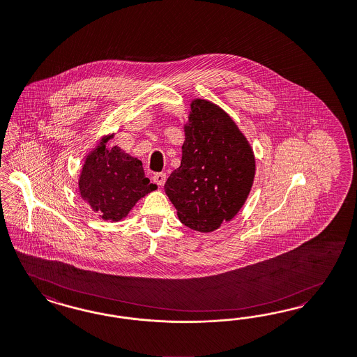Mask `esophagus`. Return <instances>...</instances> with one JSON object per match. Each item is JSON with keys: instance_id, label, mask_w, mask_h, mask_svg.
Here are the masks:
<instances>
[{"instance_id": "obj_1", "label": "esophagus", "mask_w": 357, "mask_h": 357, "mask_svg": "<svg viewBox=\"0 0 357 357\" xmlns=\"http://www.w3.org/2000/svg\"><path fill=\"white\" fill-rule=\"evenodd\" d=\"M153 181H154V183H157V185L162 187L166 182V174L165 172H155L153 175Z\"/></svg>"}]
</instances>
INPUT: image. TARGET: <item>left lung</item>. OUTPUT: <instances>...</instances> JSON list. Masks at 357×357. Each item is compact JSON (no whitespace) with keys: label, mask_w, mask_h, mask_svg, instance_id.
I'll return each instance as SVG.
<instances>
[{"label":"left lung","mask_w":357,"mask_h":357,"mask_svg":"<svg viewBox=\"0 0 357 357\" xmlns=\"http://www.w3.org/2000/svg\"><path fill=\"white\" fill-rule=\"evenodd\" d=\"M185 135L181 166L166 181L165 192L185 227L207 234L244 206L256 160L231 116L208 100H192Z\"/></svg>","instance_id":"8db88e82"}]
</instances>
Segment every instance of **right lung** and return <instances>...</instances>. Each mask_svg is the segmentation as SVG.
I'll return each instance as SVG.
<instances>
[{
    "label": "right lung",
    "mask_w": 357,
    "mask_h": 357,
    "mask_svg": "<svg viewBox=\"0 0 357 357\" xmlns=\"http://www.w3.org/2000/svg\"><path fill=\"white\" fill-rule=\"evenodd\" d=\"M102 138L86 155L79 176V192L105 222H120L141 197L157 190L145 176L142 162L119 146L107 148Z\"/></svg>",
    "instance_id": "add662e5"
}]
</instances>
